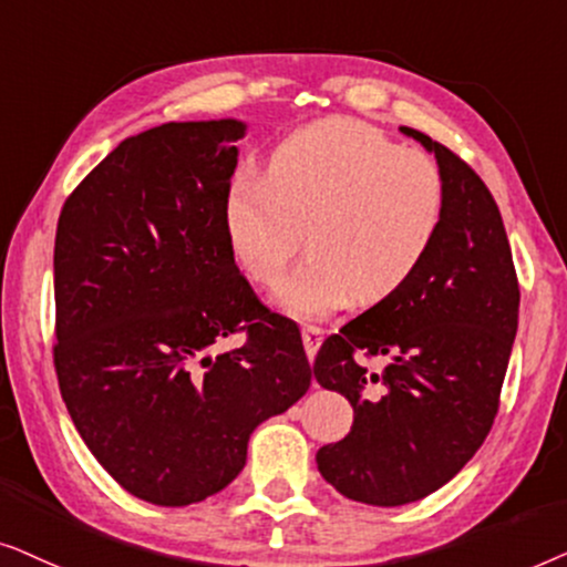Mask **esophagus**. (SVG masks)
<instances>
[{"label":"esophagus","mask_w":567,"mask_h":567,"mask_svg":"<svg viewBox=\"0 0 567 567\" xmlns=\"http://www.w3.org/2000/svg\"><path fill=\"white\" fill-rule=\"evenodd\" d=\"M300 334H303L306 354L308 358H316V352H319V347L323 342V329L316 327V323H303V327H300Z\"/></svg>","instance_id":"esophagus-1"}]
</instances>
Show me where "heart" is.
Here are the masks:
<instances>
[{
	"mask_svg": "<svg viewBox=\"0 0 567 567\" xmlns=\"http://www.w3.org/2000/svg\"><path fill=\"white\" fill-rule=\"evenodd\" d=\"M446 223V181L427 155L358 121L303 126L269 155L264 176L238 173L225 192L230 254L254 282L282 279L285 311L313 319L352 296L381 303L430 259Z\"/></svg>",
	"mask_w": 567,
	"mask_h": 567,
	"instance_id": "1",
	"label": "heart"
}]
</instances>
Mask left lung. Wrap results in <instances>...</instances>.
Wrapping results in <instances>:
<instances>
[{
	"mask_svg": "<svg viewBox=\"0 0 567 567\" xmlns=\"http://www.w3.org/2000/svg\"><path fill=\"white\" fill-rule=\"evenodd\" d=\"M435 153L446 181L441 238L402 290L323 339L313 375L352 404L350 433L316 464L350 501L404 505L443 487L493 427L513 337L518 277L501 209L470 163ZM373 359H383L375 372Z\"/></svg>",
	"mask_w": 567,
	"mask_h": 567,
	"instance_id": "1",
	"label": "left lung"
}]
</instances>
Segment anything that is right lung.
Returning a JSON list of instances; mask_svg holds the SVG:
<instances>
[{"instance_id":"right-lung-1","label":"right lung","mask_w":567,"mask_h":567,"mask_svg":"<svg viewBox=\"0 0 567 567\" xmlns=\"http://www.w3.org/2000/svg\"><path fill=\"white\" fill-rule=\"evenodd\" d=\"M240 134L225 118L126 137L59 215V391L97 464L155 505L228 487L254 427L311 386L298 323L261 303L225 238ZM233 333L245 344L217 353Z\"/></svg>"}]
</instances>
